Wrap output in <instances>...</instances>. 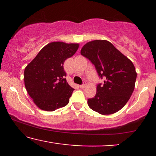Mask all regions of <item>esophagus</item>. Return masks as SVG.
Segmentation results:
<instances>
[{
    "label": "esophagus",
    "instance_id": "34e87169",
    "mask_svg": "<svg viewBox=\"0 0 156 156\" xmlns=\"http://www.w3.org/2000/svg\"><path fill=\"white\" fill-rule=\"evenodd\" d=\"M86 85H87V82L83 81V84H81V85H80V88H84V87H86Z\"/></svg>",
    "mask_w": 156,
    "mask_h": 156
}]
</instances>
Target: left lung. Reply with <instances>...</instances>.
Here are the masks:
<instances>
[{
    "label": "left lung",
    "mask_w": 156,
    "mask_h": 156,
    "mask_svg": "<svg viewBox=\"0 0 156 156\" xmlns=\"http://www.w3.org/2000/svg\"><path fill=\"white\" fill-rule=\"evenodd\" d=\"M80 54L94 64L105 80L97 86L95 96L88 99L89 108L103 115L117 112L129 101L136 72L128 57L107 40H94L83 46Z\"/></svg>",
    "instance_id": "left-lung-1"
}]
</instances>
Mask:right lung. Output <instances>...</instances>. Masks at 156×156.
<instances>
[{
    "label": "right lung",
    "instance_id": "obj_1",
    "mask_svg": "<svg viewBox=\"0 0 156 156\" xmlns=\"http://www.w3.org/2000/svg\"><path fill=\"white\" fill-rule=\"evenodd\" d=\"M79 44L53 42L48 44L27 65L25 87L39 108L53 112L68 104L74 89L68 84L64 63Z\"/></svg>",
    "mask_w": 156,
    "mask_h": 156
}]
</instances>
